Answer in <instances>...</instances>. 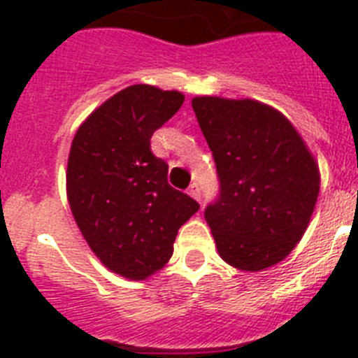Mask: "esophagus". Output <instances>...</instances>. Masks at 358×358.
I'll return each instance as SVG.
<instances>
[{
	"mask_svg": "<svg viewBox=\"0 0 358 358\" xmlns=\"http://www.w3.org/2000/svg\"><path fill=\"white\" fill-rule=\"evenodd\" d=\"M188 194L192 195V197H194V199H197V201H201V197H202V194H201V186H199L197 182H194V185L189 186Z\"/></svg>",
	"mask_w": 358,
	"mask_h": 358,
	"instance_id": "obj_1",
	"label": "esophagus"
}]
</instances>
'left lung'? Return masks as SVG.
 <instances>
[{
	"mask_svg": "<svg viewBox=\"0 0 358 358\" xmlns=\"http://www.w3.org/2000/svg\"><path fill=\"white\" fill-rule=\"evenodd\" d=\"M192 107L220 181V195L204 211L218 255L249 273L280 264L317 202L312 152L280 110L258 100L195 96Z\"/></svg>",
	"mask_w": 358,
	"mask_h": 358,
	"instance_id": "1",
	"label": "left lung"
}]
</instances>
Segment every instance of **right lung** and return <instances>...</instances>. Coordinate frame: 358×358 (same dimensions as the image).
<instances>
[{
  "label": "right lung",
  "mask_w": 358,
  "mask_h": 358,
  "mask_svg": "<svg viewBox=\"0 0 358 358\" xmlns=\"http://www.w3.org/2000/svg\"><path fill=\"white\" fill-rule=\"evenodd\" d=\"M185 102L179 91L136 84L106 100L73 138L66 192L73 218L109 271L147 280L172 258L177 231L197 201L169 185L150 150L154 131Z\"/></svg>",
  "instance_id": "obj_1"
}]
</instances>
